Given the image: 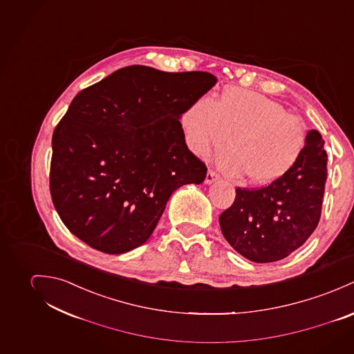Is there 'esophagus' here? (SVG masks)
<instances>
[{
	"label": "esophagus",
	"instance_id": "obj_1",
	"mask_svg": "<svg viewBox=\"0 0 354 354\" xmlns=\"http://www.w3.org/2000/svg\"><path fill=\"white\" fill-rule=\"evenodd\" d=\"M218 179H220V175H218L216 171L209 169L207 174H206V178H205V183H206V185H212L213 182H216V180H218Z\"/></svg>",
	"mask_w": 354,
	"mask_h": 354
}]
</instances>
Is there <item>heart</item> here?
<instances>
[{
	"label": "heart",
	"mask_w": 354,
	"mask_h": 354,
	"mask_svg": "<svg viewBox=\"0 0 354 354\" xmlns=\"http://www.w3.org/2000/svg\"><path fill=\"white\" fill-rule=\"evenodd\" d=\"M179 122L196 156L207 158L230 141L231 151L218 155V167L230 176L247 175L250 183L261 186L285 178L307 147L308 133L301 119L274 100L240 88L225 89L216 100L198 97Z\"/></svg>",
	"instance_id": "heart-1"
}]
</instances>
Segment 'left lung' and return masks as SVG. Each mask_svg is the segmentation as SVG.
Wrapping results in <instances>:
<instances>
[{"label":"left lung","mask_w":354,"mask_h":354,"mask_svg":"<svg viewBox=\"0 0 354 354\" xmlns=\"http://www.w3.org/2000/svg\"><path fill=\"white\" fill-rule=\"evenodd\" d=\"M323 145L320 133L310 130L303 158L285 178L261 189H236L234 203L218 221L240 255L257 263L275 262L313 235L327 179Z\"/></svg>","instance_id":"obj_1"}]
</instances>
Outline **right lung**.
I'll return each instance as SVG.
<instances>
[{
	"instance_id": "1",
	"label": "right lung",
	"mask_w": 354,
	"mask_h": 354,
	"mask_svg": "<svg viewBox=\"0 0 354 354\" xmlns=\"http://www.w3.org/2000/svg\"><path fill=\"white\" fill-rule=\"evenodd\" d=\"M216 81L133 65L76 95L53 133L50 164L51 199L73 235L127 252L152 235L176 189L205 180L179 118Z\"/></svg>"
}]
</instances>
